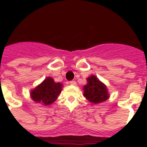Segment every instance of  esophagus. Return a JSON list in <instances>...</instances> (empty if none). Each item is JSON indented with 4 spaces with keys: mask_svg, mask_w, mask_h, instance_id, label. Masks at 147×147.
<instances>
[{
    "mask_svg": "<svg viewBox=\"0 0 147 147\" xmlns=\"http://www.w3.org/2000/svg\"><path fill=\"white\" fill-rule=\"evenodd\" d=\"M69 83H70V85H76V81H74V80H72V81L70 82Z\"/></svg>",
    "mask_w": 147,
    "mask_h": 147,
    "instance_id": "esophagus-1",
    "label": "esophagus"
}]
</instances>
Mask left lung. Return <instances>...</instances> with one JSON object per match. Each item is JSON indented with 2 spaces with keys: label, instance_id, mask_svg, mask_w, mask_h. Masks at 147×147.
I'll list each match as a JSON object with an SVG mask.
<instances>
[{
  "label": "left lung",
  "instance_id": "8db88e82",
  "mask_svg": "<svg viewBox=\"0 0 147 147\" xmlns=\"http://www.w3.org/2000/svg\"><path fill=\"white\" fill-rule=\"evenodd\" d=\"M88 84L84 87V96L92 103L98 104L105 102L109 97L106 86L92 75L87 79Z\"/></svg>",
  "mask_w": 147,
  "mask_h": 147
}]
</instances>
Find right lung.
<instances>
[{"instance_id": "obj_1", "label": "right lung", "mask_w": 147, "mask_h": 147, "mask_svg": "<svg viewBox=\"0 0 147 147\" xmlns=\"http://www.w3.org/2000/svg\"><path fill=\"white\" fill-rule=\"evenodd\" d=\"M62 84L56 83L52 78L45 79L41 85L37 86L31 93L32 99L43 105H49L55 102L62 90Z\"/></svg>"}]
</instances>
